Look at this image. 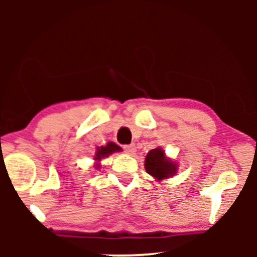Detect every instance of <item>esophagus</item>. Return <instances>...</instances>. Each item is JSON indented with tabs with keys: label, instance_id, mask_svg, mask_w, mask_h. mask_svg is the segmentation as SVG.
Segmentation results:
<instances>
[{
	"label": "esophagus",
	"instance_id": "1",
	"mask_svg": "<svg viewBox=\"0 0 257 257\" xmlns=\"http://www.w3.org/2000/svg\"><path fill=\"white\" fill-rule=\"evenodd\" d=\"M123 149H124V151L126 153H129V155H134L135 151H137L134 145H124V146H123Z\"/></svg>",
	"mask_w": 257,
	"mask_h": 257
}]
</instances>
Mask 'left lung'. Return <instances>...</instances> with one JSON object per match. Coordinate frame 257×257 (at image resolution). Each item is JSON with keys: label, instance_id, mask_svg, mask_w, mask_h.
<instances>
[{"label": "left lung", "instance_id": "8db88e82", "mask_svg": "<svg viewBox=\"0 0 257 257\" xmlns=\"http://www.w3.org/2000/svg\"><path fill=\"white\" fill-rule=\"evenodd\" d=\"M145 169L153 178L163 180L175 174L176 164L166 158L161 149H153L146 156Z\"/></svg>", "mask_w": 257, "mask_h": 257}]
</instances>
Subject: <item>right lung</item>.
I'll return each instance as SVG.
<instances>
[{"instance_id": "add662e5", "label": "right lung", "mask_w": 257, "mask_h": 257, "mask_svg": "<svg viewBox=\"0 0 257 257\" xmlns=\"http://www.w3.org/2000/svg\"><path fill=\"white\" fill-rule=\"evenodd\" d=\"M120 150L122 149H120L118 145H116L114 143H108L106 146L98 147V151H96V155H95V159L96 161H100L101 158L108 157V155H111L112 152L120 151Z\"/></svg>"}]
</instances>
